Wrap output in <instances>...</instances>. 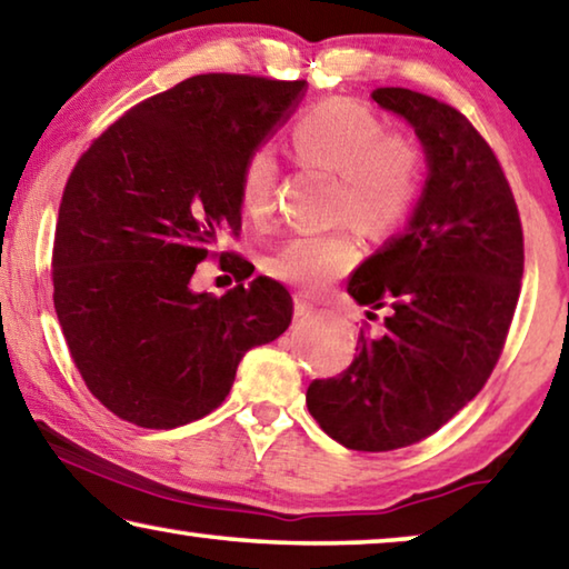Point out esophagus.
Listing matches in <instances>:
<instances>
[{"label":"esophagus","mask_w":569,"mask_h":569,"mask_svg":"<svg viewBox=\"0 0 569 569\" xmlns=\"http://www.w3.org/2000/svg\"><path fill=\"white\" fill-rule=\"evenodd\" d=\"M315 312V305L310 300H305L302 295L295 297V318H308V315Z\"/></svg>","instance_id":"34e87169"}]
</instances>
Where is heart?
Segmentation results:
<instances>
[{
	"instance_id": "heart-1",
	"label": "heart",
	"mask_w": 569,
	"mask_h": 569,
	"mask_svg": "<svg viewBox=\"0 0 569 569\" xmlns=\"http://www.w3.org/2000/svg\"><path fill=\"white\" fill-rule=\"evenodd\" d=\"M297 162L336 172L333 211L363 233L381 236L412 211L422 160L412 139L383 132L379 117L353 99H328L305 111L287 134ZM274 154L259 147L239 172V208L264 218L277 186ZM358 261V243L348 229L295 233L264 259L279 282L320 290Z\"/></svg>"
}]
</instances>
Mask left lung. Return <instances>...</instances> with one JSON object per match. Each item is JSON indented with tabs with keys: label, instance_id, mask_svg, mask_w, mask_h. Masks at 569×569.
Wrapping results in <instances>:
<instances>
[{
	"label": "left lung",
	"instance_id": "obj_1",
	"mask_svg": "<svg viewBox=\"0 0 569 569\" xmlns=\"http://www.w3.org/2000/svg\"><path fill=\"white\" fill-rule=\"evenodd\" d=\"M371 99L422 144L427 180L405 231L358 264L348 295L387 310L358 336L338 379L312 381L308 409L348 450L383 452L432 435L473 399L501 356L523 274V236L491 147L448 103L409 89Z\"/></svg>",
	"mask_w": 569,
	"mask_h": 569
}]
</instances>
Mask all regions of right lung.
<instances>
[{
	"label": "right lung",
	"instance_id": "add662e5",
	"mask_svg": "<svg viewBox=\"0 0 569 569\" xmlns=\"http://www.w3.org/2000/svg\"><path fill=\"white\" fill-rule=\"evenodd\" d=\"M305 91L193 76L129 109L78 160L58 211L52 302L86 387L117 417L172 430L211 415L247 351L290 326L292 297L274 279L221 297L190 279L218 233L239 231L243 162Z\"/></svg>",
	"mask_w": 569,
	"mask_h": 569
}]
</instances>
